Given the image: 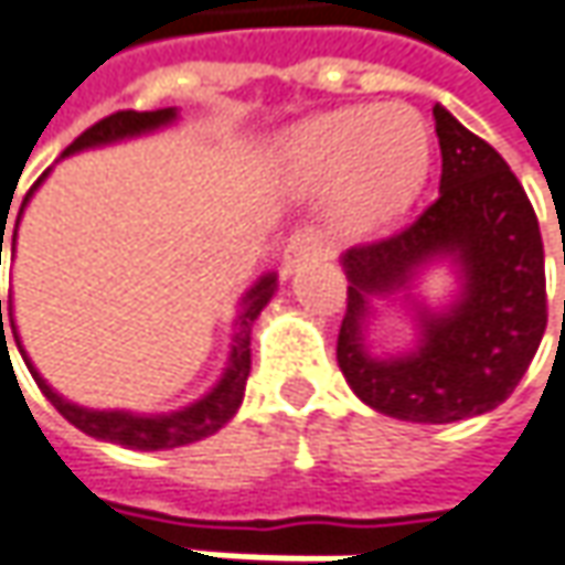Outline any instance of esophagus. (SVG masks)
Instances as JSON below:
<instances>
[{"instance_id":"34e87169","label":"esophagus","mask_w":565,"mask_h":565,"mask_svg":"<svg viewBox=\"0 0 565 565\" xmlns=\"http://www.w3.org/2000/svg\"><path fill=\"white\" fill-rule=\"evenodd\" d=\"M321 249H324V237H321L319 227H294L287 237V246H284V259L297 263L306 256H319Z\"/></svg>"}]
</instances>
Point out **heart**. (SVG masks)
I'll use <instances>...</instances> for the list:
<instances>
[{
    "instance_id": "1",
    "label": "heart",
    "mask_w": 565,
    "mask_h": 565,
    "mask_svg": "<svg viewBox=\"0 0 565 565\" xmlns=\"http://www.w3.org/2000/svg\"><path fill=\"white\" fill-rule=\"evenodd\" d=\"M302 184H334L343 227L369 231L413 203L428 174V130L399 103L324 111L297 127L284 147Z\"/></svg>"
}]
</instances>
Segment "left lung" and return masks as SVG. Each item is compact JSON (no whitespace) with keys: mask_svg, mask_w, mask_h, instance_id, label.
<instances>
[{"mask_svg":"<svg viewBox=\"0 0 565 565\" xmlns=\"http://www.w3.org/2000/svg\"><path fill=\"white\" fill-rule=\"evenodd\" d=\"M438 200L416 222L343 256L347 312L338 365L362 403L406 422H459L500 406L532 365L547 328L544 244L537 215L503 156L435 106ZM438 255L463 265L467 290L444 317L423 313V343L403 361L361 347L367 300L412 280Z\"/></svg>","mask_w":565,"mask_h":565,"instance_id":"left-lung-1","label":"left lung"}]
</instances>
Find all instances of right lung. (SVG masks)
<instances>
[{
	"label": "right lung",
	"instance_id": "obj_1",
	"mask_svg": "<svg viewBox=\"0 0 565 565\" xmlns=\"http://www.w3.org/2000/svg\"><path fill=\"white\" fill-rule=\"evenodd\" d=\"M171 118H174V108H156V111H134V108H125V111H115V115H108L103 121H96L93 127H87L62 156H71V152H77V149L99 147V143H111V140H121V137H134V134H143V130H152V127L168 125ZM43 178H46V174H43ZM43 178H40V181H43ZM40 181L30 186L24 203L30 200V193L40 186ZM18 218H21V212H18ZM2 234H6V227H2ZM271 294H275V275H265L263 281L246 294L244 312H241V319H237L234 350H231V362H227V369H224V379L218 381L200 403L186 406L181 413H171V416H130V413H99V409L74 406L68 399L58 397L50 384L40 379V372L30 365L28 353L21 350V341H18V338H14V341H18V350H21L24 362H28L30 375L40 384V391L46 394V399H50L62 416L68 418L74 428H81L89 438L111 440V444H121V447H130V450H171V447H184V444H193V440H203L209 438V435H215V431H218L222 425H227L231 416L237 413V406H241V399H244L246 379H249V331H253V321L259 319V312L265 309V302L271 300ZM11 331H14V321H11ZM2 338H6V331H2Z\"/></svg>",
	"mask_w": 565,
	"mask_h": 565
}]
</instances>
